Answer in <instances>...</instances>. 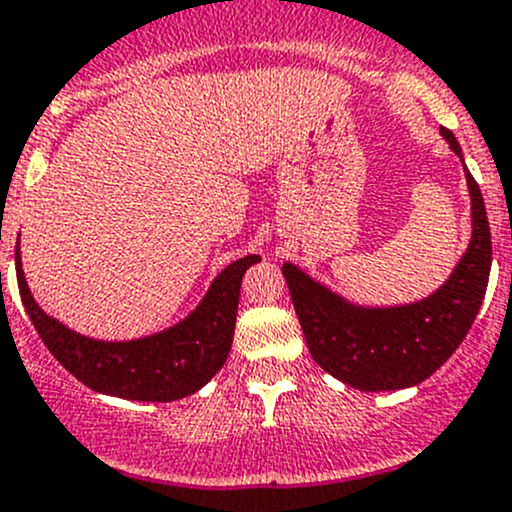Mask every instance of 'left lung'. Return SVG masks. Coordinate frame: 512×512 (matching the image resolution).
<instances>
[{
  "mask_svg": "<svg viewBox=\"0 0 512 512\" xmlns=\"http://www.w3.org/2000/svg\"><path fill=\"white\" fill-rule=\"evenodd\" d=\"M451 151L461 156L456 136L441 128ZM473 235L468 252L438 292L416 304L386 309L354 307L299 267L282 265L294 312L309 354L334 379L361 391H394L421 384L441 369L466 339L488 287V215L478 183L466 170Z\"/></svg>",
  "mask_w": 512,
  "mask_h": 512,
  "instance_id": "obj_1",
  "label": "left lung"
}]
</instances>
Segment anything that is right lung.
Instances as JSON below:
<instances>
[{
  "mask_svg": "<svg viewBox=\"0 0 512 512\" xmlns=\"http://www.w3.org/2000/svg\"><path fill=\"white\" fill-rule=\"evenodd\" d=\"M257 260V255H247L227 265L190 317L133 342H98L46 317L24 280L19 245L17 282L41 342L81 384L118 399L175 401L203 389L225 364L235 334L242 275Z\"/></svg>",
  "mask_w": 512,
  "mask_h": 512,
  "instance_id": "obj_1",
  "label": "right lung"
}]
</instances>
